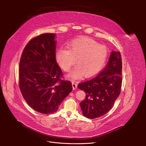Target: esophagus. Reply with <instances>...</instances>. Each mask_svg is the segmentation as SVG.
Segmentation results:
<instances>
[{"instance_id":"esophagus-1","label":"esophagus","mask_w":146,"mask_h":146,"mask_svg":"<svg viewBox=\"0 0 146 146\" xmlns=\"http://www.w3.org/2000/svg\"><path fill=\"white\" fill-rule=\"evenodd\" d=\"M72 87H73V89L75 90L78 87V85L76 83H75L74 82H72Z\"/></svg>"}]
</instances>
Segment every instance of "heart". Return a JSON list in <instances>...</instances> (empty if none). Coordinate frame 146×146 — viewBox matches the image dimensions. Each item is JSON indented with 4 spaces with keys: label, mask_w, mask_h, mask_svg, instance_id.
I'll return each instance as SVG.
<instances>
[{
    "label": "heart",
    "mask_w": 146,
    "mask_h": 146,
    "mask_svg": "<svg viewBox=\"0 0 146 146\" xmlns=\"http://www.w3.org/2000/svg\"><path fill=\"white\" fill-rule=\"evenodd\" d=\"M67 50L60 48L56 52V58L60 67L68 71L77 64L68 76L72 80H78L85 75L87 78L95 76L104 67L108 55L105 45H99L88 37L78 38L67 45Z\"/></svg>",
    "instance_id": "obj_1"
}]
</instances>
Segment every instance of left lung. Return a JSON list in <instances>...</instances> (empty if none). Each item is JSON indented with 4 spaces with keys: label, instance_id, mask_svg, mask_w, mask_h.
<instances>
[{
    "label": "left lung",
    "instance_id": "1",
    "mask_svg": "<svg viewBox=\"0 0 146 146\" xmlns=\"http://www.w3.org/2000/svg\"><path fill=\"white\" fill-rule=\"evenodd\" d=\"M122 85V60L119 51H112L108 63L95 78L78 85L85 92L80 105L85 117L94 119L103 116L113 107Z\"/></svg>",
    "mask_w": 146,
    "mask_h": 146
}]
</instances>
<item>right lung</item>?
I'll return each mask as SVG.
<instances>
[{
  "label": "right lung",
  "instance_id": "1",
  "mask_svg": "<svg viewBox=\"0 0 146 146\" xmlns=\"http://www.w3.org/2000/svg\"><path fill=\"white\" fill-rule=\"evenodd\" d=\"M55 34H42L26 45L19 62V88L27 103L35 111L52 113L57 111L72 91L70 81L60 79L57 63Z\"/></svg>",
  "mask_w": 146,
  "mask_h": 146
}]
</instances>
